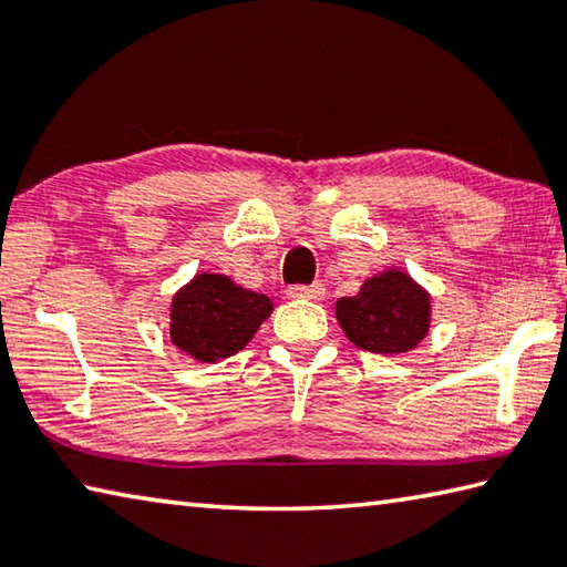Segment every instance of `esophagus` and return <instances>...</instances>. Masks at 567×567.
Instances as JSON below:
<instances>
[{"label": "esophagus", "mask_w": 567, "mask_h": 567, "mask_svg": "<svg viewBox=\"0 0 567 567\" xmlns=\"http://www.w3.org/2000/svg\"><path fill=\"white\" fill-rule=\"evenodd\" d=\"M287 297L290 300H320L324 295V285L322 282H312V285H292L287 287Z\"/></svg>", "instance_id": "esophagus-1"}]
</instances>
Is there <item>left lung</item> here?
<instances>
[{
	"label": "left lung",
	"instance_id": "8db88e82",
	"mask_svg": "<svg viewBox=\"0 0 567 567\" xmlns=\"http://www.w3.org/2000/svg\"><path fill=\"white\" fill-rule=\"evenodd\" d=\"M433 297L402 267H388L362 282L354 297L334 302V318L354 348L375 354L415 350L430 332Z\"/></svg>",
	"mask_w": 567,
	"mask_h": 567
}]
</instances>
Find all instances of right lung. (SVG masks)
Listing matches in <instances>:
<instances>
[{"label":"right lung","instance_id":"1","mask_svg":"<svg viewBox=\"0 0 567 567\" xmlns=\"http://www.w3.org/2000/svg\"><path fill=\"white\" fill-rule=\"evenodd\" d=\"M272 310L270 297L229 275L197 272L172 295L169 342L189 360L215 364L243 350Z\"/></svg>","mask_w":567,"mask_h":567}]
</instances>
